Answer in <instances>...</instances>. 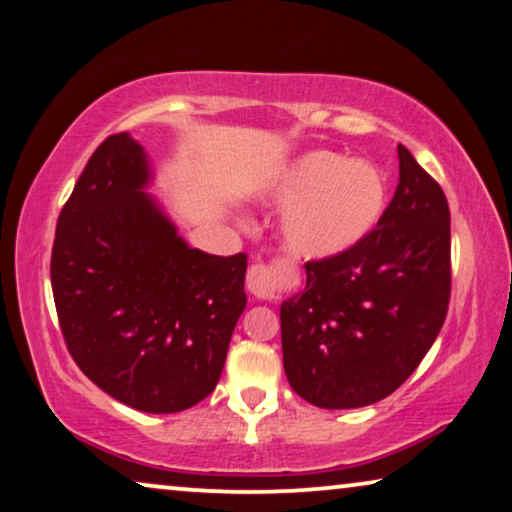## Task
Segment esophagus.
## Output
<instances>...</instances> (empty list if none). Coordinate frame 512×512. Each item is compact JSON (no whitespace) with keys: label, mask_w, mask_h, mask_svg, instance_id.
Instances as JSON below:
<instances>
[{"label":"esophagus","mask_w":512,"mask_h":512,"mask_svg":"<svg viewBox=\"0 0 512 512\" xmlns=\"http://www.w3.org/2000/svg\"><path fill=\"white\" fill-rule=\"evenodd\" d=\"M274 286H277V270L270 265L256 263L247 272V288L256 298H272Z\"/></svg>","instance_id":"34e87169"}]
</instances>
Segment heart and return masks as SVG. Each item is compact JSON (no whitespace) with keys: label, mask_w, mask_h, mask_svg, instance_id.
<instances>
[{"label":"heart","mask_w":512,"mask_h":512,"mask_svg":"<svg viewBox=\"0 0 512 512\" xmlns=\"http://www.w3.org/2000/svg\"><path fill=\"white\" fill-rule=\"evenodd\" d=\"M274 198L288 205V249L300 258L321 261L346 254L374 233L388 207V182L369 161L314 150L281 175Z\"/></svg>","instance_id":"heart-1"}]
</instances>
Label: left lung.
Wrapping results in <instances>:
<instances>
[{"instance_id": "8db88e82", "label": "left lung", "mask_w": 512, "mask_h": 512, "mask_svg": "<svg viewBox=\"0 0 512 512\" xmlns=\"http://www.w3.org/2000/svg\"><path fill=\"white\" fill-rule=\"evenodd\" d=\"M381 224L358 247L305 263V291L279 309L284 372L321 409H358L416 372L450 302V210L404 145Z\"/></svg>"}]
</instances>
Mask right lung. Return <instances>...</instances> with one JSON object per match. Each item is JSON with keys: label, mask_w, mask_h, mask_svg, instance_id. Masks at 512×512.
Returning a JSON list of instances; mask_svg holds the SVG:
<instances>
[{"label": "right lung", "mask_w": 512, "mask_h": 512, "mask_svg": "<svg viewBox=\"0 0 512 512\" xmlns=\"http://www.w3.org/2000/svg\"><path fill=\"white\" fill-rule=\"evenodd\" d=\"M129 133L96 147L57 219L50 281L59 328L87 379L145 413L205 399L247 305V254L187 247L150 194Z\"/></svg>", "instance_id": "obj_1"}]
</instances>
